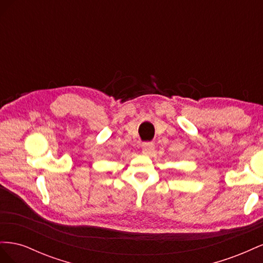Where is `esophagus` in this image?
<instances>
[{
  "instance_id": "obj_1",
  "label": "esophagus",
  "mask_w": 263,
  "mask_h": 263,
  "mask_svg": "<svg viewBox=\"0 0 263 263\" xmlns=\"http://www.w3.org/2000/svg\"><path fill=\"white\" fill-rule=\"evenodd\" d=\"M142 153L146 156H151L155 153V145L153 142H147V144H144L142 146Z\"/></svg>"
}]
</instances>
